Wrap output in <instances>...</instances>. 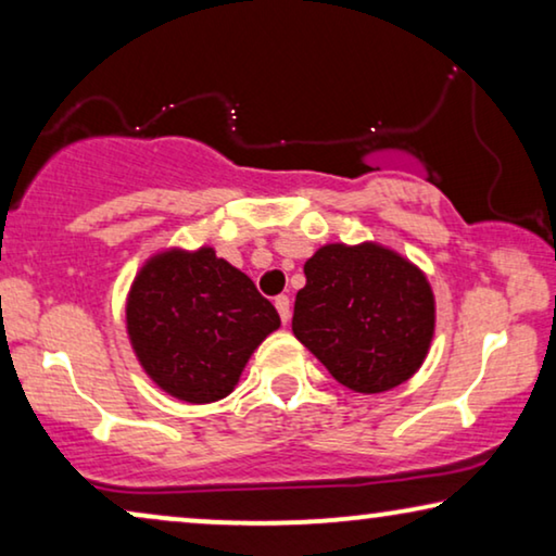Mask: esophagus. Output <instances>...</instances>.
<instances>
[{"label":"esophagus","mask_w":556,"mask_h":556,"mask_svg":"<svg viewBox=\"0 0 556 556\" xmlns=\"http://www.w3.org/2000/svg\"><path fill=\"white\" fill-rule=\"evenodd\" d=\"M276 308H278V314H280V321H283V324L291 321V301H288V295H278Z\"/></svg>","instance_id":"esophagus-1"}]
</instances>
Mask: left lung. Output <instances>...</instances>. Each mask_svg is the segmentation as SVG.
Listing matches in <instances>:
<instances>
[{"label": "left lung", "instance_id": "1", "mask_svg": "<svg viewBox=\"0 0 556 556\" xmlns=\"http://www.w3.org/2000/svg\"><path fill=\"white\" fill-rule=\"evenodd\" d=\"M303 273L293 333L337 382L377 394L420 369L435 331V299L420 268L364 242L324 245Z\"/></svg>", "mask_w": 556, "mask_h": 556}]
</instances>
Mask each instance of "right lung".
<instances>
[{
	"mask_svg": "<svg viewBox=\"0 0 556 556\" xmlns=\"http://www.w3.org/2000/svg\"><path fill=\"white\" fill-rule=\"evenodd\" d=\"M278 326L276 306L212 248L154 255L126 303L141 367L164 392L192 405L227 397L250 354Z\"/></svg>",
	"mask_w": 556,
	"mask_h": 556,
	"instance_id": "obj_1",
	"label": "right lung"
}]
</instances>
